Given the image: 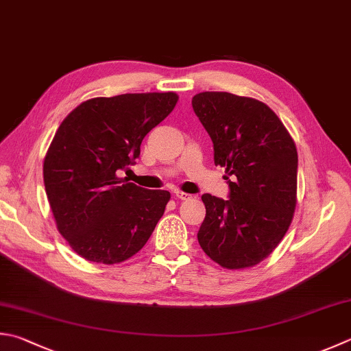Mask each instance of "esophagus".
Wrapping results in <instances>:
<instances>
[{"label": "esophagus", "mask_w": 351, "mask_h": 351, "mask_svg": "<svg viewBox=\"0 0 351 351\" xmlns=\"http://www.w3.org/2000/svg\"><path fill=\"white\" fill-rule=\"evenodd\" d=\"M176 197L178 198V200H189V198H193V195L186 194V193H182V191H177Z\"/></svg>", "instance_id": "obj_1"}]
</instances>
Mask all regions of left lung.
I'll return each instance as SVG.
<instances>
[{
  "label": "left lung",
  "instance_id": "obj_1",
  "mask_svg": "<svg viewBox=\"0 0 351 351\" xmlns=\"http://www.w3.org/2000/svg\"><path fill=\"white\" fill-rule=\"evenodd\" d=\"M194 113L226 168V200L203 194L206 217L198 243L226 269L255 266L272 254L292 223L298 153L286 127L266 104L226 91L193 97Z\"/></svg>",
  "mask_w": 351,
  "mask_h": 351
}]
</instances>
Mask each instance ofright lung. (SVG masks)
Listing matches in <instances>:
<instances>
[{
	"mask_svg": "<svg viewBox=\"0 0 351 351\" xmlns=\"http://www.w3.org/2000/svg\"><path fill=\"white\" fill-rule=\"evenodd\" d=\"M176 93H128L82 102L59 125L44 160L58 230L77 255L114 264L141 250L169 200L122 178L141 143L177 104Z\"/></svg>",
	"mask_w": 351,
	"mask_h": 351,
	"instance_id": "1",
	"label": "right lung"
}]
</instances>
